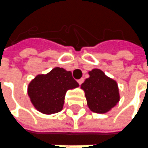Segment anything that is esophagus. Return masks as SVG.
<instances>
[{
    "label": "esophagus",
    "mask_w": 148,
    "mask_h": 148,
    "mask_svg": "<svg viewBox=\"0 0 148 148\" xmlns=\"http://www.w3.org/2000/svg\"><path fill=\"white\" fill-rule=\"evenodd\" d=\"M77 81H78V84L80 85V84H81L82 83H83V82H84V79H83V78H80V80H78Z\"/></svg>",
    "instance_id": "esophagus-1"
}]
</instances>
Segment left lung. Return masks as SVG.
<instances>
[{
	"mask_svg": "<svg viewBox=\"0 0 148 148\" xmlns=\"http://www.w3.org/2000/svg\"><path fill=\"white\" fill-rule=\"evenodd\" d=\"M89 77L80 85L89 110L97 114H106L117 106L120 94L117 81L107 76L98 68L88 72Z\"/></svg>",
	"mask_w": 148,
	"mask_h": 148,
	"instance_id": "1",
	"label": "left lung"
}]
</instances>
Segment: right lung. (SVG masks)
<instances>
[{
	"label": "right lung",
	"mask_w": 148,
	"mask_h": 148,
	"mask_svg": "<svg viewBox=\"0 0 148 148\" xmlns=\"http://www.w3.org/2000/svg\"><path fill=\"white\" fill-rule=\"evenodd\" d=\"M79 87L72 72L56 67L47 74H38L28 84L27 93L34 107L43 114H52L63 110L68 89Z\"/></svg>",
	"instance_id": "add662e5"
}]
</instances>
